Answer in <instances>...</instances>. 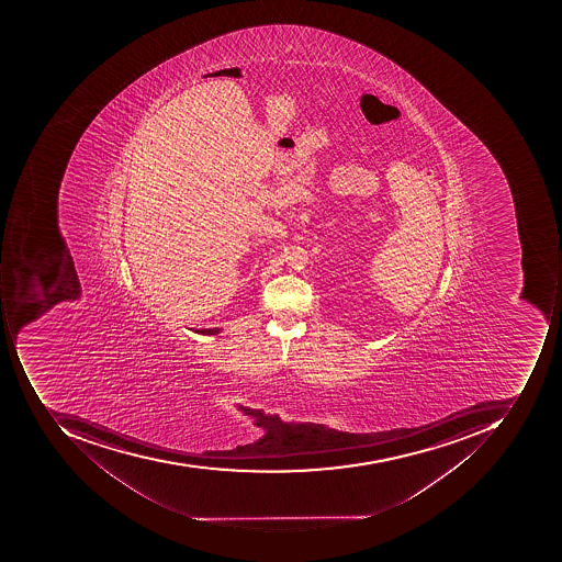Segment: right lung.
Wrapping results in <instances>:
<instances>
[{"label": "right lung", "mask_w": 562, "mask_h": 562, "mask_svg": "<svg viewBox=\"0 0 562 562\" xmlns=\"http://www.w3.org/2000/svg\"><path fill=\"white\" fill-rule=\"evenodd\" d=\"M195 333H199V334H217L220 333V329H217V327H213V329H199V330H195Z\"/></svg>", "instance_id": "add662e5"}]
</instances>
